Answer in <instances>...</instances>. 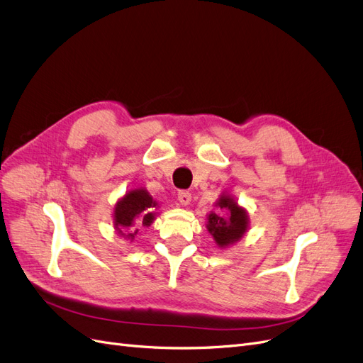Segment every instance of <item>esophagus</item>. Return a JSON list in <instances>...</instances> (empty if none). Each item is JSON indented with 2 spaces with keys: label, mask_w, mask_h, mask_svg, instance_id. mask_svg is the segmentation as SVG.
<instances>
[{
  "label": "esophagus",
  "mask_w": 363,
  "mask_h": 363,
  "mask_svg": "<svg viewBox=\"0 0 363 363\" xmlns=\"http://www.w3.org/2000/svg\"><path fill=\"white\" fill-rule=\"evenodd\" d=\"M177 196H179V201H180L182 206H188V204H191V201H192V195H191V192H188V191H180V192L177 194Z\"/></svg>",
  "instance_id": "34e87169"
}]
</instances>
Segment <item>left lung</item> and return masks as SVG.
<instances>
[{"label":"left lung","instance_id":"1","mask_svg":"<svg viewBox=\"0 0 363 363\" xmlns=\"http://www.w3.org/2000/svg\"><path fill=\"white\" fill-rule=\"evenodd\" d=\"M221 212L207 213V232L219 248H228L242 239L250 228L248 211L230 194H221L215 201Z\"/></svg>","mask_w":363,"mask_h":363}]
</instances>
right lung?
I'll list each match as a JSON object with an SVG mask.
<instances>
[{"instance_id": "obj_1", "label": "right lung", "mask_w": 363, "mask_h": 363, "mask_svg": "<svg viewBox=\"0 0 363 363\" xmlns=\"http://www.w3.org/2000/svg\"><path fill=\"white\" fill-rule=\"evenodd\" d=\"M157 208L159 203L152 199L144 186L127 191L113 207L115 232L118 236L133 242L139 228L150 227L155 223Z\"/></svg>"}]
</instances>
